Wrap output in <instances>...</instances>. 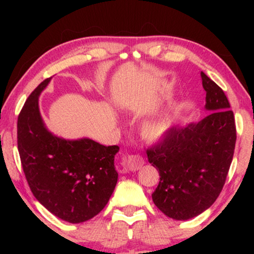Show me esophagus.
<instances>
[{
  "label": "esophagus",
  "instance_id": "obj_1",
  "mask_svg": "<svg viewBox=\"0 0 254 254\" xmlns=\"http://www.w3.org/2000/svg\"><path fill=\"white\" fill-rule=\"evenodd\" d=\"M127 167L132 171H135L140 169L141 167L144 165V160L141 156H137V154H130L126 158Z\"/></svg>",
  "mask_w": 254,
  "mask_h": 254
}]
</instances>
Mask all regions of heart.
<instances>
[{"label":"heart","instance_id":"b5f03b06","mask_svg":"<svg viewBox=\"0 0 254 254\" xmlns=\"http://www.w3.org/2000/svg\"><path fill=\"white\" fill-rule=\"evenodd\" d=\"M171 121L168 117H163L145 123L142 127V134L149 140H157L163 136L169 130Z\"/></svg>","mask_w":254,"mask_h":254}]
</instances>
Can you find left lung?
<instances>
[{"label": "left lung", "mask_w": 254, "mask_h": 254, "mask_svg": "<svg viewBox=\"0 0 254 254\" xmlns=\"http://www.w3.org/2000/svg\"><path fill=\"white\" fill-rule=\"evenodd\" d=\"M208 114L197 123L171 127L147 149L160 182L154 205L168 217L186 221L214 204L224 186L233 159L236 128L223 89L200 72Z\"/></svg>", "instance_id": "left-lung-1"}]
</instances>
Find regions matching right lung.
Wrapping results in <instances>:
<instances>
[{"label": "right lung", "mask_w": 254, "mask_h": 254, "mask_svg": "<svg viewBox=\"0 0 254 254\" xmlns=\"http://www.w3.org/2000/svg\"><path fill=\"white\" fill-rule=\"evenodd\" d=\"M50 79L30 94L20 112L18 149L33 196L55 216L76 224L96 216L109 201L118 183L120 148L86 137L65 140L47 130L38 98Z\"/></svg>", "instance_id": "obj_1"}]
</instances>
